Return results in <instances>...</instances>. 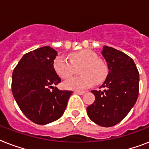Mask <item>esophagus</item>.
Listing matches in <instances>:
<instances>
[{
    "instance_id": "esophagus-1",
    "label": "esophagus",
    "mask_w": 149,
    "mask_h": 149,
    "mask_svg": "<svg viewBox=\"0 0 149 149\" xmlns=\"http://www.w3.org/2000/svg\"><path fill=\"white\" fill-rule=\"evenodd\" d=\"M75 93H77V94H79V95H83L85 93V91H76L74 92Z\"/></svg>"
}]
</instances>
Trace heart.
Wrapping results in <instances>:
<instances>
[{
	"instance_id": "1",
	"label": "heart",
	"mask_w": 149,
	"mask_h": 149,
	"mask_svg": "<svg viewBox=\"0 0 149 149\" xmlns=\"http://www.w3.org/2000/svg\"><path fill=\"white\" fill-rule=\"evenodd\" d=\"M70 60L63 56H58L53 62L54 70L63 79H68L80 67L81 76L64 82L63 86L69 90L80 91L94 84H99L106 79L107 68L97 55L90 50H81L70 55Z\"/></svg>"
}]
</instances>
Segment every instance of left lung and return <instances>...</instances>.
<instances>
[{"label":"left lung","instance_id":"8db88e82","mask_svg":"<svg viewBox=\"0 0 149 149\" xmlns=\"http://www.w3.org/2000/svg\"><path fill=\"white\" fill-rule=\"evenodd\" d=\"M108 74L100 88L92 91L93 104L86 107L92 121L102 127H112L121 121L134 107L139 91V72L134 60L122 52L104 46L101 52Z\"/></svg>","mask_w":149,"mask_h":149}]
</instances>
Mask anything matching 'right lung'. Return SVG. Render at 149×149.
I'll use <instances>...</instances> for the list:
<instances>
[{
	"label": "right lung",
	"mask_w": 149,
	"mask_h": 149,
	"mask_svg": "<svg viewBox=\"0 0 149 149\" xmlns=\"http://www.w3.org/2000/svg\"><path fill=\"white\" fill-rule=\"evenodd\" d=\"M56 56L49 46L39 48L24 54L13 71V96L22 113L38 125L58 120L72 93L54 87L61 82L53 67Z\"/></svg>",
	"instance_id": "add662e5"
}]
</instances>
